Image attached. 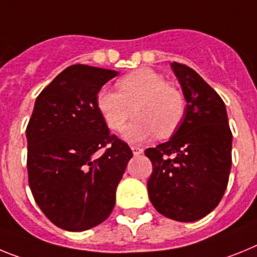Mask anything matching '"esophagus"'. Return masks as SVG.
Segmentation results:
<instances>
[{
    "instance_id": "1",
    "label": "esophagus",
    "mask_w": 257,
    "mask_h": 257,
    "mask_svg": "<svg viewBox=\"0 0 257 257\" xmlns=\"http://www.w3.org/2000/svg\"><path fill=\"white\" fill-rule=\"evenodd\" d=\"M131 149H132V153H133V155H135V156H137V155H140V154L144 153V149H141V147L132 146Z\"/></svg>"
}]
</instances>
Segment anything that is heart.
Segmentation results:
<instances>
[{"label":"heart","instance_id":"obj_1","mask_svg":"<svg viewBox=\"0 0 257 257\" xmlns=\"http://www.w3.org/2000/svg\"><path fill=\"white\" fill-rule=\"evenodd\" d=\"M95 104L112 131H120L133 113L137 116L122 132L128 142H144L156 133L172 135L185 115V98L164 76L151 68H138L117 81V90L102 88L95 95Z\"/></svg>","mask_w":257,"mask_h":257}]
</instances>
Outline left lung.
Returning <instances> with one entry per match:
<instances>
[{
	"mask_svg": "<svg viewBox=\"0 0 257 257\" xmlns=\"http://www.w3.org/2000/svg\"><path fill=\"white\" fill-rule=\"evenodd\" d=\"M186 107L181 124L164 144L145 151L153 163L147 190L166 217L196 221L217 207L231 168V136L226 107L193 68L171 63Z\"/></svg>",
	"mask_w": 257,
	"mask_h": 257,
	"instance_id": "left-lung-1",
	"label": "left lung"
}]
</instances>
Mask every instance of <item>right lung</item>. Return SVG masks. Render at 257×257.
<instances>
[{
  "mask_svg": "<svg viewBox=\"0 0 257 257\" xmlns=\"http://www.w3.org/2000/svg\"><path fill=\"white\" fill-rule=\"evenodd\" d=\"M117 71L75 64L40 93L27 126L28 182L37 206L58 227L84 231L115 207L116 187L133 154L111 136L95 104ZM106 151L98 157V151Z\"/></svg>",
  "mask_w": 257,
  "mask_h": 257,
  "instance_id": "1",
  "label": "right lung"
}]
</instances>
